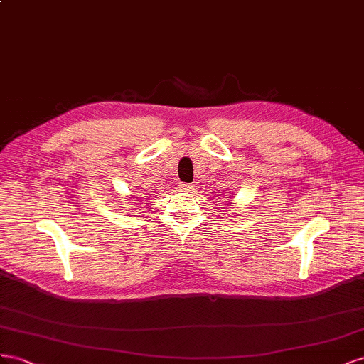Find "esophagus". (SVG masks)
<instances>
[{"label":"esophagus","instance_id":"obj_1","mask_svg":"<svg viewBox=\"0 0 364 364\" xmlns=\"http://www.w3.org/2000/svg\"><path fill=\"white\" fill-rule=\"evenodd\" d=\"M178 189L181 192H191L193 189V184H189V183H180L178 184Z\"/></svg>","mask_w":364,"mask_h":364}]
</instances>
